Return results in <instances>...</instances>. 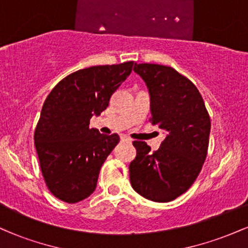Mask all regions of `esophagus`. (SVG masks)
Returning <instances> with one entry per match:
<instances>
[{
  "mask_svg": "<svg viewBox=\"0 0 248 248\" xmlns=\"http://www.w3.org/2000/svg\"><path fill=\"white\" fill-rule=\"evenodd\" d=\"M121 141H124V142H130L132 140H130L129 138H127V136H121Z\"/></svg>",
  "mask_w": 248,
  "mask_h": 248,
  "instance_id": "34e87169",
  "label": "esophagus"
}]
</instances>
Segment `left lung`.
Instances as JSON below:
<instances>
[{
  "label": "left lung",
  "instance_id": "obj_1",
  "mask_svg": "<svg viewBox=\"0 0 248 248\" xmlns=\"http://www.w3.org/2000/svg\"><path fill=\"white\" fill-rule=\"evenodd\" d=\"M134 71L147 84L150 122L167 133L156 152L134 141L136 157L129 164L133 189L157 203L173 201L192 186L209 148L210 115L197 87L170 66L135 64Z\"/></svg>",
  "mask_w": 248,
  "mask_h": 248
}]
</instances>
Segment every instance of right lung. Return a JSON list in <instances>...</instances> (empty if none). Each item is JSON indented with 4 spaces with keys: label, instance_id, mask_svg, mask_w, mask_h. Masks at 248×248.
<instances>
[{
    "label": "right lung",
    "instance_id": "1",
    "mask_svg": "<svg viewBox=\"0 0 248 248\" xmlns=\"http://www.w3.org/2000/svg\"><path fill=\"white\" fill-rule=\"evenodd\" d=\"M133 66L126 62L76 71L45 99L33 139L45 184L56 198L78 203L95 190L100 168L120 139L90 129V120L106 109Z\"/></svg>",
    "mask_w": 248,
    "mask_h": 248
}]
</instances>
